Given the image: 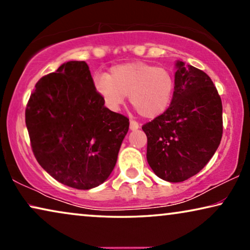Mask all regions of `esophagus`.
I'll return each mask as SVG.
<instances>
[{
    "label": "esophagus",
    "instance_id": "34e87169",
    "mask_svg": "<svg viewBox=\"0 0 250 250\" xmlns=\"http://www.w3.org/2000/svg\"><path fill=\"white\" fill-rule=\"evenodd\" d=\"M139 127H140V124L138 122H135V121L129 122V128H131L132 131H135V129H138Z\"/></svg>",
    "mask_w": 250,
    "mask_h": 250
}]
</instances>
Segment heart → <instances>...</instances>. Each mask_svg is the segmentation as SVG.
I'll use <instances>...</instances> for the list:
<instances>
[{"label":"heart","mask_w":250,"mask_h":250,"mask_svg":"<svg viewBox=\"0 0 250 250\" xmlns=\"http://www.w3.org/2000/svg\"><path fill=\"white\" fill-rule=\"evenodd\" d=\"M94 85L109 108L117 109L128 95L140 116L155 118L169 107L175 80L166 68L131 62L114 67L109 76L99 75L94 78Z\"/></svg>","instance_id":"1"}]
</instances>
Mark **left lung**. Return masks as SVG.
Segmentation results:
<instances>
[{
    "mask_svg": "<svg viewBox=\"0 0 250 250\" xmlns=\"http://www.w3.org/2000/svg\"><path fill=\"white\" fill-rule=\"evenodd\" d=\"M175 88L167 110L142 126L146 160L160 179L183 182L206 166L223 134L222 100L210 77L177 61Z\"/></svg>",
    "mask_w": 250,
    "mask_h": 250,
    "instance_id": "8db88e82",
    "label": "left lung"
}]
</instances>
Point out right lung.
Listing matches in <instances>:
<instances>
[{
  "instance_id": "right-lung-1",
  "label": "right lung",
  "mask_w": 250,
  "mask_h": 250,
  "mask_svg": "<svg viewBox=\"0 0 250 250\" xmlns=\"http://www.w3.org/2000/svg\"><path fill=\"white\" fill-rule=\"evenodd\" d=\"M30 146L58 182L78 190L114 169L129 119L104 107L85 61H69L37 82L25 111Z\"/></svg>"
}]
</instances>
